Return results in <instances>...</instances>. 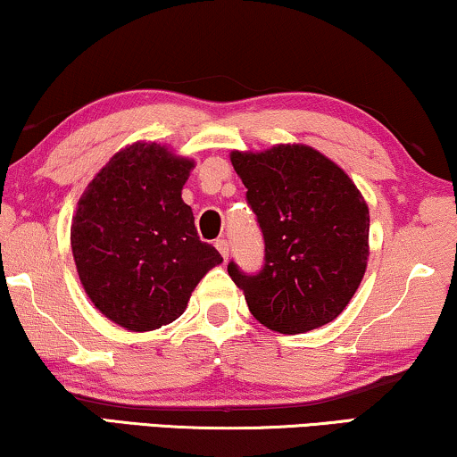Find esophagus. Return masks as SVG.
Segmentation results:
<instances>
[{
	"mask_svg": "<svg viewBox=\"0 0 457 457\" xmlns=\"http://www.w3.org/2000/svg\"><path fill=\"white\" fill-rule=\"evenodd\" d=\"M216 249L220 252V255L224 260H228V241L227 239H218L216 241Z\"/></svg>",
	"mask_w": 457,
	"mask_h": 457,
	"instance_id": "obj_1",
	"label": "esophagus"
}]
</instances>
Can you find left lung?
<instances>
[{"mask_svg":"<svg viewBox=\"0 0 457 457\" xmlns=\"http://www.w3.org/2000/svg\"><path fill=\"white\" fill-rule=\"evenodd\" d=\"M264 235V266L228 274L255 320L283 335L324 327L345 310L368 264V205L345 170L314 147L230 152Z\"/></svg>","mask_w":457,"mask_h":457,"instance_id":"obj_1","label":"left lung"}]
</instances>
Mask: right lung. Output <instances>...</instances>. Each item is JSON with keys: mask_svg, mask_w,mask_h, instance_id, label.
Masks as SVG:
<instances>
[{"mask_svg": "<svg viewBox=\"0 0 457 457\" xmlns=\"http://www.w3.org/2000/svg\"><path fill=\"white\" fill-rule=\"evenodd\" d=\"M193 160L133 143L87 185L71 227L74 264L93 305L133 333L183 314L205 272L222 262L199 241L180 191Z\"/></svg>", "mask_w": 457, "mask_h": 457, "instance_id": "add662e5", "label": "right lung"}]
</instances>
